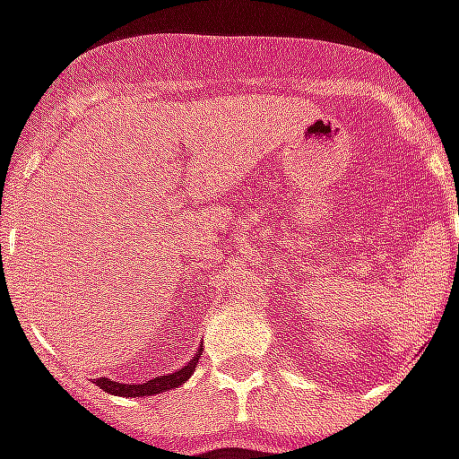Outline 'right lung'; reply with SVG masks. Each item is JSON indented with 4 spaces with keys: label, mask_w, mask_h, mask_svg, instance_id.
I'll use <instances>...</instances> for the list:
<instances>
[{
    "label": "right lung",
    "mask_w": 459,
    "mask_h": 459,
    "mask_svg": "<svg viewBox=\"0 0 459 459\" xmlns=\"http://www.w3.org/2000/svg\"><path fill=\"white\" fill-rule=\"evenodd\" d=\"M196 361H199V354L194 356L189 364L184 366V368H179V371H174V374H169V376H157V378H152V381H147V384L127 385V384H117V381H113V378H95V384L100 385L103 391H108V394L127 395V398H132V395H154V394H161V391H169V388H177V385L184 384V381H186V378L194 374Z\"/></svg>",
    "instance_id": "right-lung-1"
}]
</instances>
